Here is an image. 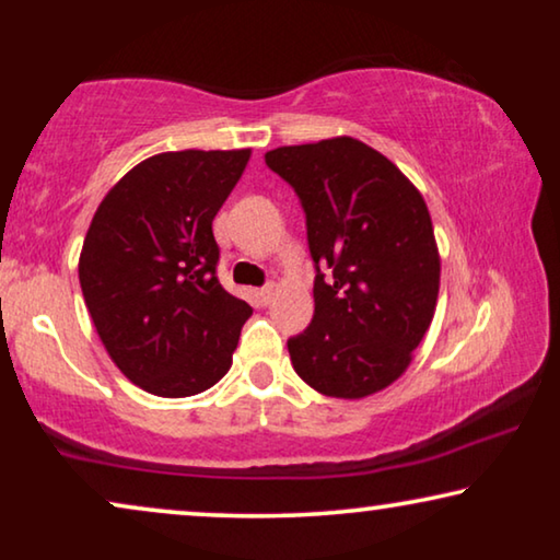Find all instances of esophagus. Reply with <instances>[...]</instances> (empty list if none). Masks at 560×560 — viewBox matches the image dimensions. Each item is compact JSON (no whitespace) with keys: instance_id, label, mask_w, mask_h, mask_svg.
<instances>
[{"instance_id":"1","label":"esophagus","mask_w":560,"mask_h":560,"mask_svg":"<svg viewBox=\"0 0 560 560\" xmlns=\"http://www.w3.org/2000/svg\"><path fill=\"white\" fill-rule=\"evenodd\" d=\"M272 295H275V285H265V288H259V290H257L259 303H265V305L272 301Z\"/></svg>"}]
</instances>
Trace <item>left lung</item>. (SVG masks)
I'll use <instances>...</instances> for the list:
<instances>
[{
  "label": "left lung",
  "instance_id": "left-lung-1",
  "mask_svg": "<svg viewBox=\"0 0 560 560\" xmlns=\"http://www.w3.org/2000/svg\"><path fill=\"white\" fill-rule=\"evenodd\" d=\"M265 163L301 198L316 262V311L288 339L290 362L320 395L380 393L408 370L439 301L441 257L423 196L354 137L270 150Z\"/></svg>",
  "mask_w": 560,
  "mask_h": 560
}]
</instances>
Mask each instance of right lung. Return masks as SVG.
Wrapping results in <instances>:
<instances>
[{"mask_svg": "<svg viewBox=\"0 0 560 560\" xmlns=\"http://www.w3.org/2000/svg\"><path fill=\"white\" fill-rule=\"evenodd\" d=\"M252 150L160 152L98 203L79 280L98 339L144 393L188 397L232 366L252 308L217 278L211 221Z\"/></svg>", "mask_w": 560, "mask_h": 560, "instance_id": "1", "label": "right lung"}]
</instances>
